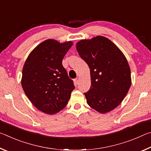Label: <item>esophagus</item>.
<instances>
[{"mask_svg":"<svg viewBox=\"0 0 151 151\" xmlns=\"http://www.w3.org/2000/svg\"><path fill=\"white\" fill-rule=\"evenodd\" d=\"M79 81H80V78H79L78 77H77L76 78H75V80H74V82H75V85H78Z\"/></svg>","mask_w":151,"mask_h":151,"instance_id":"34e87169","label":"esophagus"}]
</instances>
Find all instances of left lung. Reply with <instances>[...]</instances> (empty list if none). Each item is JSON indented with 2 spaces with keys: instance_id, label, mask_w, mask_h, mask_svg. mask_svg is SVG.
<instances>
[{
  "instance_id": "obj_1",
  "label": "left lung",
  "mask_w": 151,
  "mask_h": 151,
  "mask_svg": "<svg viewBox=\"0 0 151 151\" xmlns=\"http://www.w3.org/2000/svg\"><path fill=\"white\" fill-rule=\"evenodd\" d=\"M76 47L90 68L91 86L85 93L86 103L100 113L112 111L123 101L131 85L126 57L117 46L103 36L81 40Z\"/></svg>"
}]
</instances>
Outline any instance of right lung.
Segmentation results:
<instances>
[{
    "instance_id": "right-lung-1",
    "label": "right lung",
    "mask_w": 151,
    "mask_h": 151,
    "mask_svg": "<svg viewBox=\"0 0 151 151\" xmlns=\"http://www.w3.org/2000/svg\"><path fill=\"white\" fill-rule=\"evenodd\" d=\"M73 45L48 39L37 46L22 68L21 85L24 93L38 110L54 114L63 109L75 85L62 61Z\"/></svg>"
}]
</instances>
